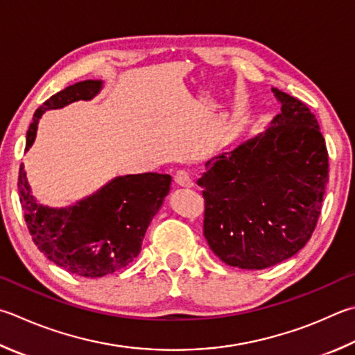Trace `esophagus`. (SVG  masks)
<instances>
[{
    "mask_svg": "<svg viewBox=\"0 0 355 355\" xmlns=\"http://www.w3.org/2000/svg\"><path fill=\"white\" fill-rule=\"evenodd\" d=\"M173 178H175V183L183 186V188H189V186H192V182H194V178H192V173L186 169H180L175 172V175H173Z\"/></svg>",
    "mask_w": 355,
    "mask_h": 355,
    "instance_id": "34e87169",
    "label": "esophagus"
}]
</instances>
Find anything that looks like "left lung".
<instances>
[{"label":"left lung","instance_id":"left-lung-1","mask_svg":"<svg viewBox=\"0 0 355 355\" xmlns=\"http://www.w3.org/2000/svg\"><path fill=\"white\" fill-rule=\"evenodd\" d=\"M281 113L266 130L205 163L203 234L231 267L262 270L304 247L329 182L323 135L304 102L272 88Z\"/></svg>","mask_w":355,"mask_h":355}]
</instances>
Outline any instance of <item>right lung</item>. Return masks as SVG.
<instances>
[{
	"label": "right lung",
	"mask_w": 355,
	"mask_h": 355,
	"mask_svg": "<svg viewBox=\"0 0 355 355\" xmlns=\"http://www.w3.org/2000/svg\"><path fill=\"white\" fill-rule=\"evenodd\" d=\"M102 88V80H82L51 96L34 113L24 150L34 144L44 113L77 101H92ZM171 183L172 177L167 173L119 175L93 194L57 208L37 200L21 164L18 192L38 250L69 273L101 278L127 267L139 254L146 231L169 194Z\"/></svg>",
	"instance_id": "obj_1"
}]
</instances>
